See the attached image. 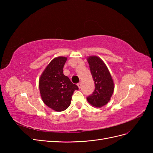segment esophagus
Returning a JSON list of instances; mask_svg holds the SVG:
<instances>
[{
  "instance_id": "obj_1",
  "label": "esophagus",
  "mask_w": 153,
  "mask_h": 153,
  "mask_svg": "<svg viewBox=\"0 0 153 153\" xmlns=\"http://www.w3.org/2000/svg\"><path fill=\"white\" fill-rule=\"evenodd\" d=\"M77 85H78V88H79V89H80L81 87H82V83H81V82L78 83V84H77Z\"/></svg>"
}]
</instances>
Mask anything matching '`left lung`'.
<instances>
[{"label": "left lung", "instance_id": "8db88e82", "mask_svg": "<svg viewBox=\"0 0 153 153\" xmlns=\"http://www.w3.org/2000/svg\"><path fill=\"white\" fill-rule=\"evenodd\" d=\"M95 89L92 94L88 96L87 101L97 108L108 103L114 90V84L108 69L104 62L97 56L87 58Z\"/></svg>", "mask_w": 153, "mask_h": 153}]
</instances>
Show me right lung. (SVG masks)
I'll return each instance as SVG.
<instances>
[{
  "instance_id": "obj_1",
  "label": "right lung",
  "mask_w": 153,
  "mask_h": 153,
  "mask_svg": "<svg viewBox=\"0 0 153 153\" xmlns=\"http://www.w3.org/2000/svg\"><path fill=\"white\" fill-rule=\"evenodd\" d=\"M66 60L65 57L54 58L45 68L39 80L43 101L57 112L69 107L74 91L78 89V86L64 75L63 68Z\"/></svg>"
}]
</instances>
